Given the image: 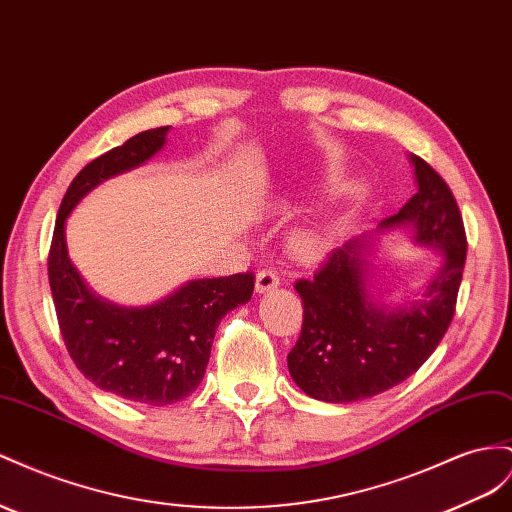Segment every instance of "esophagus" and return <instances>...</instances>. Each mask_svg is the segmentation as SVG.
Instances as JSON below:
<instances>
[{"mask_svg":"<svg viewBox=\"0 0 512 512\" xmlns=\"http://www.w3.org/2000/svg\"><path fill=\"white\" fill-rule=\"evenodd\" d=\"M280 286V275L273 269H262L256 275V293H267V290H273Z\"/></svg>","mask_w":512,"mask_h":512,"instance_id":"obj_1","label":"esophagus"}]
</instances>
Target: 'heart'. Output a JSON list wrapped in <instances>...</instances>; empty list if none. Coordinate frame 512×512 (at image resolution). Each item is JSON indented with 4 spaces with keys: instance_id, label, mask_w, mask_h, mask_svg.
Returning a JSON list of instances; mask_svg holds the SVG:
<instances>
[{
    "instance_id": "b5f03b06",
    "label": "heart",
    "mask_w": 512,
    "mask_h": 512,
    "mask_svg": "<svg viewBox=\"0 0 512 512\" xmlns=\"http://www.w3.org/2000/svg\"><path fill=\"white\" fill-rule=\"evenodd\" d=\"M295 247L299 252H310L314 247V234L312 232H299L295 237Z\"/></svg>"
}]
</instances>
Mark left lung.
Returning <instances> with one entry per match:
<instances>
[{"label":"left lung","mask_w":512,"mask_h":512,"mask_svg":"<svg viewBox=\"0 0 512 512\" xmlns=\"http://www.w3.org/2000/svg\"><path fill=\"white\" fill-rule=\"evenodd\" d=\"M409 161L418 191L377 232L411 226L413 241L435 247L444 265L420 299L390 310L368 290V234L331 252L312 278L295 282L303 325L288 372L316 400L355 403L394 388L431 357L450 327L467 256L463 219L444 178L416 155Z\"/></svg>","instance_id":"obj_1"}]
</instances>
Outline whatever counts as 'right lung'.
<instances>
[{
	"label": "right lung",
	"mask_w": 512,
	"mask_h": 512,
	"mask_svg": "<svg viewBox=\"0 0 512 512\" xmlns=\"http://www.w3.org/2000/svg\"><path fill=\"white\" fill-rule=\"evenodd\" d=\"M170 127L133 135L81 170L66 189L49 250V286L68 355L96 388L133 403L163 407L198 388L215 329L254 293V273L191 280L146 308L96 297L66 250V219L79 200L107 178L157 155Z\"/></svg>",
	"instance_id": "1"
}]
</instances>
